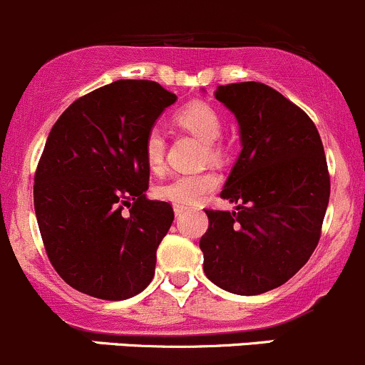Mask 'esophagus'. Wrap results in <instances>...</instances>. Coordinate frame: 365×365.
Segmentation results:
<instances>
[{
  "instance_id": "obj_1",
  "label": "esophagus",
  "mask_w": 365,
  "mask_h": 365,
  "mask_svg": "<svg viewBox=\"0 0 365 365\" xmlns=\"http://www.w3.org/2000/svg\"><path fill=\"white\" fill-rule=\"evenodd\" d=\"M184 210H186V207H184V205H174V212H175V216H179V214H182Z\"/></svg>"
}]
</instances>
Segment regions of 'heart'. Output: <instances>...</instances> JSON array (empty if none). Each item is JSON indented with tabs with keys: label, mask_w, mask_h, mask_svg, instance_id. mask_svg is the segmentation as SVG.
Returning <instances> with one entry per match:
<instances>
[{
	"label": "heart",
	"mask_w": 365,
	"mask_h": 365,
	"mask_svg": "<svg viewBox=\"0 0 365 365\" xmlns=\"http://www.w3.org/2000/svg\"><path fill=\"white\" fill-rule=\"evenodd\" d=\"M175 125L197 137L204 144L202 158L210 161L223 160L225 145L217 140L223 131V118L220 112L205 101H190L174 115ZM165 137L160 128H151L144 138V158L153 172H161L165 167ZM217 186V178L212 170H198L178 174L156 187V197L175 205H193L200 202Z\"/></svg>",
	"instance_id": "heart-1"
}]
</instances>
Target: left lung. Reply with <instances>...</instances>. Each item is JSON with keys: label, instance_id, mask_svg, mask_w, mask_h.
Masks as SVG:
<instances>
[{"label": "left lung", "instance_id": "left-lung-1", "mask_svg": "<svg viewBox=\"0 0 365 365\" xmlns=\"http://www.w3.org/2000/svg\"><path fill=\"white\" fill-rule=\"evenodd\" d=\"M235 114L242 151L221 197L235 210L205 209L200 239L205 276L223 290L258 295L295 276L322 234L330 175L309 115L262 82L220 86Z\"/></svg>", "mask_w": 365, "mask_h": 365}]
</instances>
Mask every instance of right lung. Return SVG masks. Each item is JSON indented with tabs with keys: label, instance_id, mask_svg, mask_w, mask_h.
I'll return each instance as SVG.
<instances>
[{
	"label": "right lung",
	"instance_id": "obj_1",
	"mask_svg": "<svg viewBox=\"0 0 365 365\" xmlns=\"http://www.w3.org/2000/svg\"><path fill=\"white\" fill-rule=\"evenodd\" d=\"M175 100L158 82L115 81L75 100L52 126L35 212L48 260L75 290L125 300L151 283L174 209L145 197L144 138Z\"/></svg>",
	"mask_w": 365,
	"mask_h": 365
}]
</instances>
